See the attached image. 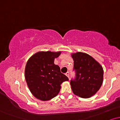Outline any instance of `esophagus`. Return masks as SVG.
Listing matches in <instances>:
<instances>
[{
    "label": "esophagus",
    "mask_w": 120,
    "mask_h": 120,
    "mask_svg": "<svg viewBox=\"0 0 120 120\" xmlns=\"http://www.w3.org/2000/svg\"><path fill=\"white\" fill-rule=\"evenodd\" d=\"M65 75L69 78V71H67V72L65 73Z\"/></svg>",
    "instance_id": "1"
}]
</instances>
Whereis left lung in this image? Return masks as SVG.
<instances>
[{
  "label": "left lung",
  "mask_w": 120,
  "mask_h": 120,
  "mask_svg": "<svg viewBox=\"0 0 120 120\" xmlns=\"http://www.w3.org/2000/svg\"><path fill=\"white\" fill-rule=\"evenodd\" d=\"M76 78L71 81V89L75 95L89 98L100 89L103 81L102 66L92 56L77 52L71 53Z\"/></svg>",
  "instance_id": "left-lung-1"
}]
</instances>
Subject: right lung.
Wrapping results in <instances>:
<instances>
[{
	"label": "right lung",
	"mask_w": 120,
	"mask_h": 120,
	"mask_svg": "<svg viewBox=\"0 0 120 120\" xmlns=\"http://www.w3.org/2000/svg\"><path fill=\"white\" fill-rule=\"evenodd\" d=\"M61 51H39L29 59L25 69V78L31 94L43 101L52 99L60 92L61 84L68 78L54 64Z\"/></svg>",
	"instance_id": "right-lung-1"
}]
</instances>
